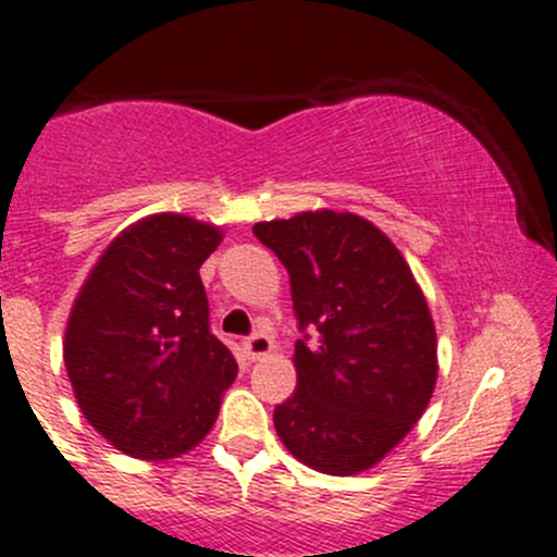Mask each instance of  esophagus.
Returning <instances> with one entry per match:
<instances>
[{
	"label": "esophagus",
	"mask_w": 557,
	"mask_h": 557,
	"mask_svg": "<svg viewBox=\"0 0 557 557\" xmlns=\"http://www.w3.org/2000/svg\"><path fill=\"white\" fill-rule=\"evenodd\" d=\"M273 348H276V346H273V341L265 335V332H257V335L246 337V341H244V351H246V357L251 359V362H260V359L271 357Z\"/></svg>",
	"instance_id": "1"
}]
</instances>
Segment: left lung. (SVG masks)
I'll return each mask as SVG.
<instances>
[{
	"label": "left lung",
	"mask_w": 557,
	"mask_h": 557,
	"mask_svg": "<svg viewBox=\"0 0 557 557\" xmlns=\"http://www.w3.org/2000/svg\"><path fill=\"white\" fill-rule=\"evenodd\" d=\"M289 273L300 330L297 388L273 412L278 440L306 467L348 478L388 456L437 383L426 297L392 238L351 211L257 222Z\"/></svg>",
	"instance_id": "8db88e82"
}]
</instances>
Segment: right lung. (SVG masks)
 <instances>
[{
	"label": "right lung",
	"instance_id": "1",
	"mask_svg": "<svg viewBox=\"0 0 557 557\" xmlns=\"http://www.w3.org/2000/svg\"><path fill=\"white\" fill-rule=\"evenodd\" d=\"M220 240V227L193 216H145L109 240L69 313L74 399L109 445L141 461L193 450L238 375L209 332L198 273Z\"/></svg>",
	"mask_w": 557,
	"mask_h": 557
}]
</instances>
